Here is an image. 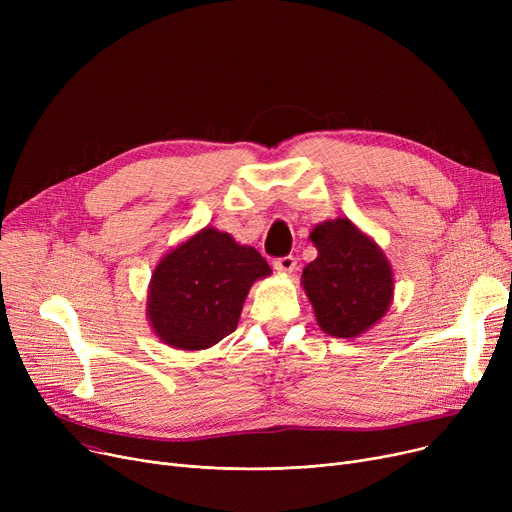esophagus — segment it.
Here are the masks:
<instances>
[{
	"label": "esophagus",
	"mask_w": 512,
	"mask_h": 512,
	"mask_svg": "<svg viewBox=\"0 0 512 512\" xmlns=\"http://www.w3.org/2000/svg\"><path fill=\"white\" fill-rule=\"evenodd\" d=\"M274 267H276V272H280V274H292L294 267H297V259H294L292 255L280 257V259L274 261Z\"/></svg>",
	"instance_id": "obj_1"
}]
</instances>
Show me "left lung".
<instances>
[{
    "label": "left lung",
    "instance_id": "left-lung-1",
    "mask_svg": "<svg viewBox=\"0 0 512 512\" xmlns=\"http://www.w3.org/2000/svg\"><path fill=\"white\" fill-rule=\"evenodd\" d=\"M317 257L305 265L301 286L321 332L359 338L388 313L394 272L382 247L348 218L317 224L309 234Z\"/></svg>",
    "mask_w": 512,
    "mask_h": 512
}]
</instances>
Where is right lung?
<instances>
[{
	"mask_svg": "<svg viewBox=\"0 0 512 512\" xmlns=\"http://www.w3.org/2000/svg\"><path fill=\"white\" fill-rule=\"evenodd\" d=\"M270 274L253 247L205 226L157 261L147 288L149 326L176 351H205L236 330L251 286Z\"/></svg>",
	"mask_w": 512,
	"mask_h": 512,
	"instance_id": "1",
	"label": "right lung"
}]
</instances>
